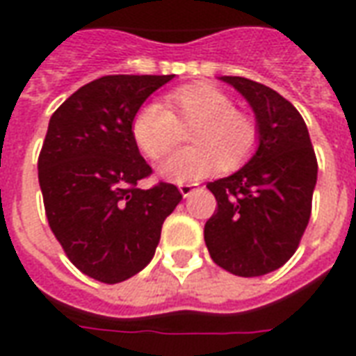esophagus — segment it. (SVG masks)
I'll return each mask as SVG.
<instances>
[{"instance_id": "34e87169", "label": "esophagus", "mask_w": 356, "mask_h": 356, "mask_svg": "<svg viewBox=\"0 0 356 356\" xmlns=\"http://www.w3.org/2000/svg\"><path fill=\"white\" fill-rule=\"evenodd\" d=\"M196 183H183V185H179V191H181V194H183V196H191V194L194 193V191H196Z\"/></svg>"}]
</instances>
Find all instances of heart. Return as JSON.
<instances>
[{
	"label": "heart",
	"mask_w": 356,
	"mask_h": 356,
	"mask_svg": "<svg viewBox=\"0 0 356 356\" xmlns=\"http://www.w3.org/2000/svg\"><path fill=\"white\" fill-rule=\"evenodd\" d=\"M160 102L143 104L131 122V135L140 152L160 160L179 143V127H191L188 147L162 163L163 177L185 183L208 175L217 168L231 171L254 154L259 127L246 112L236 108L231 95L209 83H194L171 91Z\"/></svg>",
	"instance_id": "b5f03b06"
}]
</instances>
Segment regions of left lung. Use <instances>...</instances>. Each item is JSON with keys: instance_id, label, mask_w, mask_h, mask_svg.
I'll return each instance as SVG.
<instances>
[{"instance_id": "left-lung-1", "label": "left lung", "mask_w": 356, "mask_h": 356, "mask_svg": "<svg viewBox=\"0 0 356 356\" xmlns=\"http://www.w3.org/2000/svg\"><path fill=\"white\" fill-rule=\"evenodd\" d=\"M254 108L259 147L229 177L208 183L217 200L204 227L211 259L236 276H261L296 254L311 217L316 156L296 106L263 83L221 78Z\"/></svg>"}]
</instances>
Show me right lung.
<instances>
[{"label":"right lung","mask_w":356,"mask_h":356,"mask_svg":"<svg viewBox=\"0 0 356 356\" xmlns=\"http://www.w3.org/2000/svg\"><path fill=\"white\" fill-rule=\"evenodd\" d=\"M173 76H102L49 120L38 179L49 227L83 275L124 282L154 257L165 217L183 194L171 183L137 188L152 168L131 135L140 104Z\"/></svg>","instance_id":"right-lung-1"}]
</instances>
